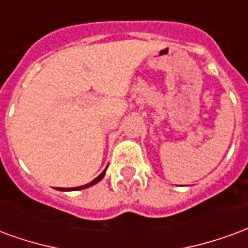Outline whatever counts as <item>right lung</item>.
<instances>
[{"instance_id": "obj_1", "label": "right lung", "mask_w": 248, "mask_h": 248, "mask_svg": "<svg viewBox=\"0 0 248 248\" xmlns=\"http://www.w3.org/2000/svg\"><path fill=\"white\" fill-rule=\"evenodd\" d=\"M105 174H106V169L103 170L102 174L101 175H98L94 181H92L90 183H87V185H85V186H78V187H70V188H62V187H58L57 190H60V191H77V190H82V188H87V187L93 186V185H95V183H98L101 179H102L103 177H105Z\"/></svg>"}]
</instances>
